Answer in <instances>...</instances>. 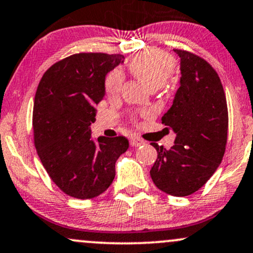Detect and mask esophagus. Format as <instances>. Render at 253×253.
I'll list each match as a JSON object with an SVG mask.
<instances>
[{
    "label": "esophagus",
    "instance_id": "obj_1",
    "mask_svg": "<svg viewBox=\"0 0 253 253\" xmlns=\"http://www.w3.org/2000/svg\"><path fill=\"white\" fill-rule=\"evenodd\" d=\"M143 144H145V141H144L143 139H140L139 137L131 138V145L132 146H140V145H143Z\"/></svg>",
    "mask_w": 253,
    "mask_h": 253
}]
</instances>
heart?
Instances as JSON below:
<instances>
[{"mask_svg": "<svg viewBox=\"0 0 253 253\" xmlns=\"http://www.w3.org/2000/svg\"><path fill=\"white\" fill-rule=\"evenodd\" d=\"M131 73L150 90H157L166 84L175 69V60L162 50H148L133 56L128 62ZM124 74L113 71L105 79V92L114 97L120 92Z\"/></svg>", "mask_w": 253, "mask_h": 253, "instance_id": "obj_1", "label": "heart"}]
</instances>
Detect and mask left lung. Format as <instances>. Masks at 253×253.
Here are the masks:
<instances>
[{
  "mask_svg": "<svg viewBox=\"0 0 253 253\" xmlns=\"http://www.w3.org/2000/svg\"><path fill=\"white\" fill-rule=\"evenodd\" d=\"M180 57V87L162 122L176 134L170 149L151 143L157 160L150 170L154 184L175 197L190 196L220 166L228 133V110L223 86L207 61L185 50Z\"/></svg>",
  "mask_w": 253,
  "mask_h": 253,
  "instance_id": "1",
  "label": "left lung"
}]
</instances>
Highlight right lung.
<instances>
[{
	"label": "right lung",
	"mask_w": 253,
	"mask_h": 253,
	"mask_svg": "<svg viewBox=\"0 0 253 253\" xmlns=\"http://www.w3.org/2000/svg\"><path fill=\"white\" fill-rule=\"evenodd\" d=\"M124 55L80 52L52 65L42 77L33 104V137L46 173L61 191L79 199L103 193L115 163L127 151L125 137L93 139L91 124L105 95V77Z\"/></svg>",
	"instance_id": "1"
}]
</instances>
